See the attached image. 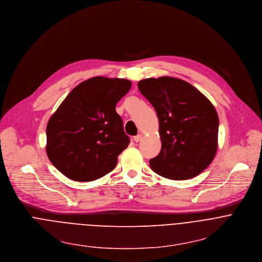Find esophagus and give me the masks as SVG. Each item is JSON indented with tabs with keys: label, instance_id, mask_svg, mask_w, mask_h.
Instances as JSON below:
<instances>
[{
	"label": "esophagus",
	"instance_id": "esophagus-1",
	"mask_svg": "<svg viewBox=\"0 0 262 262\" xmlns=\"http://www.w3.org/2000/svg\"><path fill=\"white\" fill-rule=\"evenodd\" d=\"M141 138H142V134H137L136 136H134V137H133V139H134V141H135V142H138Z\"/></svg>",
	"mask_w": 262,
	"mask_h": 262
}]
</instances>
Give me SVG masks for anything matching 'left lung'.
Segmentation results:
<instances>
[{
  "label": "left lung",
  "instance_id": "1",
  "mask_svg": "<svg viewBox=\"0 0 262 262\" xmlns=\"http://www.w3.org/2000/svg\"><path fill=\"white\" fill-rule=\"evenodd\" d=\"M138 90L156 110L160 153L150 159L158 175L186 180L213 160L217 149L219 116L211 102L186 81L161 77L138 82Z\"/></svg>",
  "mask_w": 262,
  "mask_h": 262
}]
</instances>
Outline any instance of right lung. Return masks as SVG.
Here are the masks:
<instances>
[{
    "label": "right lung",
    "instance_id": "1",
    "mask_svg": "<svg viewBox=\"0 0 262 262\" xmlns=\"http://www.w3.org/2000/svg\"><path fill=\"white\" fill-rule=\"evenodd\" d=\"M131 89L126 79L94 77L68 95L47 126V154L68 178L89 182L110 172L129 146L115 106Z\"/></svg>",
    "mask_w": 262,
    "mask_h": 262
}]
</instances>
